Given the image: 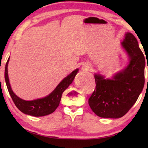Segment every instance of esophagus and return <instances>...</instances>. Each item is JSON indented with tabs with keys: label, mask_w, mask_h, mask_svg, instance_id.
I'll return each mask as SVG.
<instances>
[{
	"label": "esophagus",
	"mask_w": 148,
	"mask_h": 148,
	"mask_svg": "<svg viewBox=\"0 0 148 148\" xmlns=\"http://www.w3.org/2000/svg\"><path fill=\"white\" fill-rule=\"evenodd\" d=\"M90 65H89V64H84V65L82 66V69H84V70H85V71H88L89 69H90Z\"/></svg>",
	"instance_id": "34e87169"
}]
</instances>
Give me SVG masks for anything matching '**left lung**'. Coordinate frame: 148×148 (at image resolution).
Wrapping results in <instances>:
<instances>
[{"instance_id":"8db88e82","label":"left lung","mask_w":148,"mask_h":148,"mask_svg":"<svg viewBox=\"0 0 148 148\" xmlns=\"http://www.w3.org/2000/svg\"><path fill=\"white\" fill-rule=\"evenodd\" d=\"M121 44L129 56L126 67L111 79L94 74L96 88L88 104L93 112L102 118L118 119L124 116L136 102L144 86L145 60L137 39L127 32Z\"/></svg>"}]
</instances>
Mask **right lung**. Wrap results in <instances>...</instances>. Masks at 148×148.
<instances>
[{"mask_svg": "<svg viewBox=\"0 0 148 148\" xmlns=\"http://www.w3.org/2000/svg\"><path fill=\"white\" fill-rule=\"evenodd\" d=\"M9 61V58H8L5 65V79L10 96L15 106L21 112L34 116H43L54 112L59 105L62 93L70 86V84H72L75 77L79 71V69H76L71 73L58 84L56 88L48 96L36 100L27 101L20 98L12 90L8 75Z\"/></svg>", "mask_w": 148, "mask_h": 148, "instance_id": "right-lung-1", "label": "right lung"}]
</instances>
